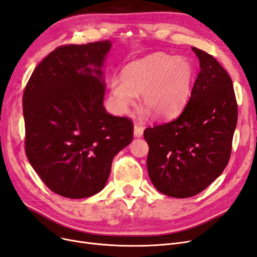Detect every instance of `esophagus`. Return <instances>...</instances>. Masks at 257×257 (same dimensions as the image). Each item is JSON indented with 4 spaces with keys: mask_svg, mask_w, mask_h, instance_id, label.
<instances>
[{
    "mask_svg": "<svg viewBox=\"0 0 257 257\" xmlns=\"http://www.w3.org/2000/svg\"><path fill=\"white\" fill-rule=\"evenodd\" d=\"M144 128L142 126H140L139 123H135V130H134V135L136 138H141L143 136Z\"/></svg>",
    "mask_w": 257,
    "mask_h": 257,
    "instance_id": "esophagus-1",
    "label": "esophagus"
}]
</instances>
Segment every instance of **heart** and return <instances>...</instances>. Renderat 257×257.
I'll use <instances>...</instances> for the list:
<instances>
[{
  "label": "heart",
  "mask_w": 257,
  "mask_h": 257,
  "mask_svg": "<svg viewBox=\"0 0 257 257\" xmlns=\"http://www.w3.org/2000/svg\"><path fill=\"white\" fill-rule=\"evenodd\" d=\"M195 67L186 56L155 53L127 64L121 78L114 77L110 88L113 100L121 112L142 101L160 119H169L184 109L192 94Z\"/></svg>",
  "instance_id": "heart-1"
}]
</instances>
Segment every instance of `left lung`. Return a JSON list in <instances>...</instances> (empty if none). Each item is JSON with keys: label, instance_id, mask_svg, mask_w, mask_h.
<instances>
[{"label": "left lung", "instance_id": "1", "mask_svg": "<svg viewBox=\"0 0 257 257\" xmlns=\"http://www.w3.org/2000/svg\"><path fill=\"white\" fill-rule=\"evenodd\" d=\"M192 50L201 71L184 111L176 119L144 131L152 183L161 193L177 198L202 192L224 171L238 118L226 70L212 55Z\"/></svg>", "mask_w": 257, "mask_h": 257}]
</instances>
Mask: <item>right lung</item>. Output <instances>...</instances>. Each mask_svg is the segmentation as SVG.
<instances>
[{
    "mask_svg": "<svg viewBox=\"0 0 257 257\" xmlns=\"http://www.w3.org/2000/svg\"><path fill=\"white\" fill-rule=\"evenodd\" d=\"M110 40L56 48L33 71L23 94L26 153L56 194L84 198L100 192L112 160L134 139L127 117L103 106V62Z\"/></svg>",
    "mask_w": 257,
    "mask_h": 257,
    "instance_id": "1",
    "label": "right lung"
}]
</instances>
